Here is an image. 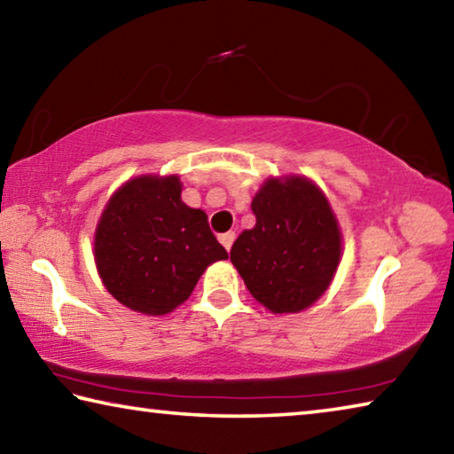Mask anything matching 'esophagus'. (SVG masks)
<instances>
[{
    "instance_id": "esophagus-1",
    "label": "esophagus",
    "mask_w": 454,
    "mask_h": 454,
    "mask_svg": "<svg viewBox=\"0 0 454 454\" xmlns=\"http://www.w3.org/2000/svg\"><path fill=\"white\" fill-rule=\"evenodd\" d=\"M234 238H236L234 232H224V234L218 236V240L226 250H230V248H232V244H234Z\"/></svg>"
}]
</instances>
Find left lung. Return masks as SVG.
<instances>
[{
	"label": "left lung",
	"mask_w": 454,
	"mask_h": 454,
	"mask_svg": "<svg viewBox=\"0 0 454 454\" xmlns=\"http://www.w3.org/2000/svg\"><path fill=\"white\" fill-rule=\"evenodd\" d=\"M254 228L230 250L246 288L272 314L306 310L328 290L342 232L325 192L306 176L266 178L252 198Z\"/></svg>",
	"instance_id": "8db88e82"
}]
</instances>
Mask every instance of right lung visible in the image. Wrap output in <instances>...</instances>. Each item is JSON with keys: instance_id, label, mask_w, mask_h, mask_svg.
Instances as JSON below:
<instances>
[{"instance_id": "obj_1", "label": "right lung", "mask_w": 454, "mask_h": 454, "mask_svg": "<svg viewBox=\"0 0 454 454\" xmlns=\"http://www.w3.org/2000/svg\"><path fill=\"white\" fill-rule=\"evenodd\" d=\"M226 258L206 212L182 202L176 174H142L121 184L94 234V260L106 290L145 317L178 309L206 268Z\"/></svg>"}]
</instances>
